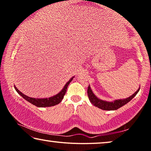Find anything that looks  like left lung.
<instances>
[{"instance_id": "8db88e82", "label": "left lung", "mask_w": 151, "mask_h": 151, "mask_svg": "<svg viewBox=\"0 0 151 151\" xmlns=\"http://www.w3.org/2000/svg\"><path fill=\"white\" fill-rule=\"evenodd\" d=\"M139 88L132 95V96L127 98V99L116 100V101H114V102H107L98 99V98L94 94V93L92 92L90 86H89L88 88V95L91 103L93 104L95 107H97L98 108H99V109H101L103 110L111 111V110L118 109L121 107H122V106L126 105L127 103H128L129 101H131V99H133V98L136 96V94H137V92H139Z\"/></svg>"}]
</instances>
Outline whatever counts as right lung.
<instances>
[{
  "mask_svg": "<svg viewBox=\"0 0 151 151\" xmlns=\"http://www.w3.org/2000/svg\"><path fill=\"white\" fill-rule=\"evenodd\" d=\"M73 78V77L70 78V79L69 80V81H68L67 83L65 85L64 88H63V90H61L59 94H57L54 96L46 98V99H35V98L29 97L26 96V95H24V94H22L21 92H20V91L16 88V87L15 86H14V88L15 90H16V92H18L21 96L24 98L26 101L29 102V103L33 104V105H35L36 107H52V106L58 105V104L62 101L63 99V96H64V95L65 94V92H66L68 86L70 83L72 81Z\"/></svg>",
  "mask_w": 151,
  "mask_h": 151,
  "instance_id": "add662e5",
  "label": "right lung"
}]
</instances>
